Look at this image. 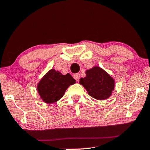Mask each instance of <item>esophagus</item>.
Wrapping results in <instances>:
<instances>
[{
	"label": "esophagus",
	"mask_w": 150,
	"mask_h": 150,
	"mask_svg": "<svg viewBox=\"0 0 150 150\" xmlns=\"http://www.w3.org/2000/svg\"><path fill=\"white\" fill-rule=\"evenodd\" d=\"M74 78L75 79V80L76 81H79V79H80V76H79V74H75L74 75Z\"/></svg>",
	"instance_id": "1"
}]
</instances>
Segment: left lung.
<instances>
[{
  "mask_svg": "<svg viewBox=\"0 0 150 150\" xmlns=\"http://www.w3.org/2000/svg\"><path fill=\"white\" fill-rule=\"evenodd\" d=\"M86 77L81 78L79 83L85 88L89 96L96 100H106L112 96L114 80L105 70L93 67L86 70Z\"/></svg>",
  "mask_w": 150,
  "mask_h": 150,
  "instance_id": "8db88e82",
  "label": "left lung"
}]
</instances>
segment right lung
Here are the masks:
<instances>
[{
    "instance_id": "obj_1",
    "label": "right lung",
    "mask_w": 150,
    "mask_h": 150,
    "mask_svg": "<svg viewBox=\"0 0 150 150\" xmlns=\"http://www.w3.org/2000/svg\"><path fill=\"white\" fill-rule=\"evenodd\" d=\"M75 83V79L69 73L62 75L52 69L38 83L37 91L44 103H54L62 98L69 86Z\"/></svg>"
}]
</instances>
